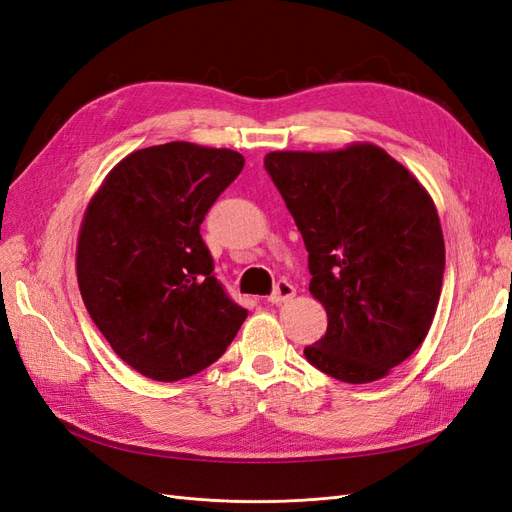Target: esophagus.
Here are the masks:
<instances>
[{"instance_id": "esophagus-1", "label": "esophagus", "mask_w": 512, "mask_h": 512, "mask_svg": "<svg viewBox=\"0 0 512 512\" xmlns=\"http://www.w3.org/2000/svg\"><path fill=\"white\" fill-rule=\"evenodd\" d=\"M294 294H297V288H294L292 284H288V282H277V286H275L273 294L269 297V301L275 303V305H282V303L290 301V299L294 297Z\"/></svg>"}]
</instances>
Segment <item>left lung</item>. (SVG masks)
I'll return each mask as SVG.
<instances>
[{
    "mask_svg": "<svg viewBox=\"0 0 512 512\" xmlns=\"http://www.w3.org/2000/svg\"><path fill=\"white\" fill-rule=\"evenodd\" d=\"M265 168L303 235L327 333L305 359L348 384L391 374L425 342L444 277L433 198L382 147L271 151Z\"/></svg>",
    "mask_w": 512,
    "mask_h": 512,
    "instance_id": "obj_1",
    "label": "left lung"
}]
</instances>
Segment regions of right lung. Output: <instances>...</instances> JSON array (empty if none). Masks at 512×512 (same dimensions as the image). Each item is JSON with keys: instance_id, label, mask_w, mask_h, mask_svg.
Listing matches in <instances>:
<instances>
[{"instance_id": "right-lung-1", "label": "right lung", "mask_w": 512, "mask_h": 512, "mask_svg": "<svg viewBox=\"0 0 512 512\" xmlns=\"http://www.w3.org/2000/svg\"><path fill=\"white\" fill-rule=\"evenodd\" d=\"M243 164L239 151L175 141L128 153L91 196L76 280L91 320L138 374L158 382L198 374L247 318L213 277L200 237Z\"/></svg>"}]
</instances>
